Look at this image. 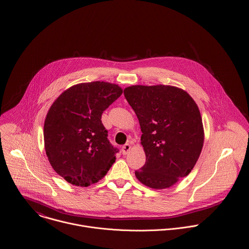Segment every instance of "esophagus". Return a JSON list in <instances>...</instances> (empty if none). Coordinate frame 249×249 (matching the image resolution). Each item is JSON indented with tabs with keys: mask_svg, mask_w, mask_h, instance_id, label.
I'll return each mask as SVG.
<instances>
[{
	"mask_svg": "<svg viewBox=\"0 0 249 249\" xmlns=\"http://www.w3.org/2000/svg\"><path fill=\"white\" fill-rule=\"evenodd\" d=\"M131 149V144L130 143H125L123 146H122V153L123 154H127Z\"/></svg>",
	"mask_w": 249,
	"mask_h": 249,
	"instance_id": "1",
	"label": "esophagus"
}]
</instances>
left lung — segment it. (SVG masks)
I'll list each match as a JSON object with an SVG mask.
<instances>
[{
    "mask_svg": "<svg viewBox=\"0 0 249 249\" xmlns=\"http://www.w3.org/2000/svg\"><path fill=\"white\" fill-rule=\"evenodd\" d=\"M142 130L143 166L135 171L146 187L167 189L188 176L200 155L204 132L197 105L184 90L136 85L124 90Z\"/></svg>",
    "mask_w": 249,
    "mask_h": 249,
    "instance_id": "left-lung-1",
    "label": "left lung"
}]
</instances>
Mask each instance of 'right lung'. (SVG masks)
I'll return each instance as SVG.
<instances>
[{"instance_id": "1", "label": "right lung", "mask_w": 249, "mask_h": 249, "mask_svg": "<svg viewBox=\"0 0 249 249\" xmlns=\"http://www.w3.org/2000/svg\"><path fill=\"white\" fill-rule=\"evenodd\" d=\"M122 92L107 82L81 83L64 91L50 107L44 124L46 154L68 183L95 184L115 162L118 149L107 139L102 114Z\"/></svg>"}]
</instances>
